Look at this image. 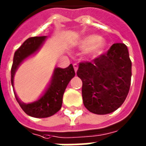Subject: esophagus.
<instances>
[{"instance_id":"34e87169","label":"esophagus","mask_w":146,"mask_h":146,"mask_svg":"<svg viewBox=\"0 0 146 146\" xmlns=\"http://www.w3.org/2000/svg\"><path fill=\"white\" fill-rule=\"evenodd\" d=\"M73 68H74V70H75V72H76L78 70V64H73Z\"/></svg>"}]
</instances>
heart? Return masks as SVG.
Instances as JSON below:
<instances>
[{"label": "heart", "mask_w": 146, "mask_h": 146, "mask_svg": "<svg viewBox=\"0 0 146 146\" xmlns=\"http://www.w3.org/2000/svg\"><path fill=\"white\" fill-rule=\"evenodd\" d=\"M78 47L80 49H86L85 55L87 57L94 58L102 54L105 48V42L102 38L88 35L80 40Z\"/></svg>", "instance_id": "obj_1"}]
</instances>
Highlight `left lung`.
Returning <instances> with one entry per match:
<instances>
[{
	"mask_svg": "<svg viewBox=\"0 0 146 146\" xmlns=\"http://www.w3.org/2000/svg\"><path fill=\"white\" fill-rule=\"evenodd\" d=\"M83 104L90 112L107 114L119 108L129 93L132 62L127 47L116 43L92 62H80Z\"/></svg>",
	"mask_w": 146,
	"mask_h": 146,
	"instance_id": "8db88e82",
	"label": "left lung"
}]
</instances>
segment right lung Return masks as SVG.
Segmentation results:
<instances>
[{
  "mask_svg": "<svg viewBox=\"0 0 146 146\" xmlns=\"http://www.w3.org/2000/svg\"><path fill=\"white\" fill-rule=\"evenodd\" d=\"M45 38L46 36H35L29 38L15 51L11 67L12 86H13V76L19 64L39 48ZM74 76L75 71L72 64L65 69L56 68L50 86L44 96L38 101L31 104H25L23 102H20L15 94L16 99L26 114L33 117H48L54 115L61 108L64 91L69 82L72 78L74 77Z\"/></svg>",
  "mask_w": 146,
  "mask_h": 146,
  "instance_id": "add662e5",
  "label": "right lung"
}]
</instances>
